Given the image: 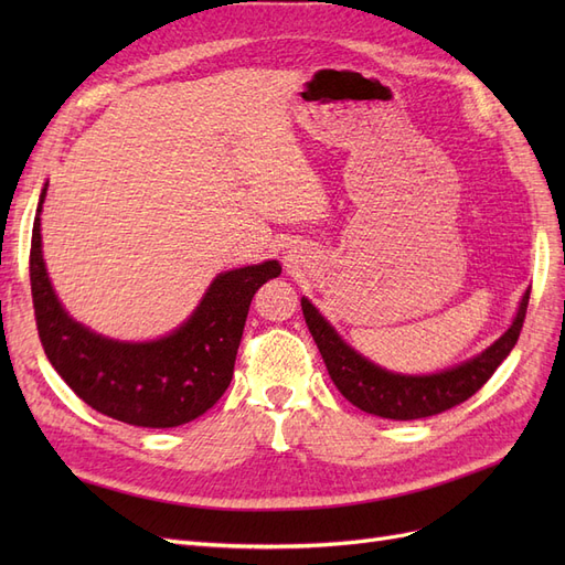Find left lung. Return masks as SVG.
<instances>
[{"label":"left lung","instance_id":"8db88e82","mask_svg":"<svg viewBox=\"0 0 565 565\" xmlns=\"http://www.w3.org/2000/svg\"><path fill=\"white\" fill-rule=\"evenodd\" d=\"M527 299L530 289H525L509 330L500 339H494L486 351L465 363L431 374H403L374 365L363 353L349 347L306 297H301V311L318 344L324 367H328L341 396L355 407H361L363 413L405 422L446 413V409L471 398L492 377V372L502 365L511 349L516 347L527 311Z\"/></svg>","mask_w":565,"mask_h":565}]
</instances>
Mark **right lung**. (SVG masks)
Returning a JSON list of instances; mask_svg holds the SVG:
<instances>
[{"label": "right lung", "instance_id": "add662e5", "mask_svg": "<svg viewBox=\"0 0 565 565\" xmlns=\"http://www.w3.org/2000/svg\"><path fill=\"white\" fill-rule=\"evenodd\" d=\"M46 185L32 226L30 285L49 363L84 403L117 422L172 429L207 413L233 380L252 297L282 266L270 259L218 273L195 311L160 339H110L67 316L51 287L40 216Z\"/></svg>", "mask_w": 565, "mask_h": 565}]
</instances>
